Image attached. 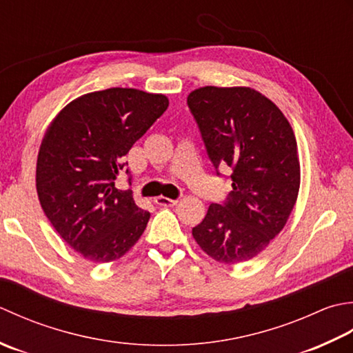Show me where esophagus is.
Listing matches in <instances>:
<instances>
[{
	"instance_id": "esophagus-1",
	"label": "esophagus",
	"mask_w": 353,
	"mask_h": 353,
	"mask_svg": "<svg viewBox=\"0 0 353 353\" xmlns=\"http://www.w3.org/2000/svg\"><path fill=\"white\" fill-rule=\"evenodd\" d=\"M178 203L176 199H170L166 196H157L155 198V204L157 205H163V207H170V205H175Z\"/></svg>"
}]
</instances>
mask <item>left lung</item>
Returning a JSON list of instances; mask_svg holds the SVG:
<instances>
[{
	"mask_svg": "<svg viewBox=\"0 0 353 353\" xmlns=\"http://www.w3.org/2000/svg\"><path fill=\"white\" fill-rule=\"evenodd\" d=\"M187 105L216 175L228 168L233 181L227 199L210 204L192 234L214 261H250L282 232L297 201L296 135L270 99L245 86H204Z\"/></svg>",
	"mask_w": 353,
	"mask_h": 353,
	"instance_id": "left-lung-1",
	"label": "left lung"
}]
</instances>
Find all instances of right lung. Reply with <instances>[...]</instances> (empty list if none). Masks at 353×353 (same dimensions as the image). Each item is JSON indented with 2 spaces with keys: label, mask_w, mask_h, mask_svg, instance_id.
I'll list each match as a JSON object with an SVG mask.
<instances>
[{
  "label": "right lung",
  "mask_w": 353,
  "mask_h": 353,
  "mask_svg": "<svg viewBox=\"0 0 353 353\" xmlns=\"http://www.w3.org/2000/svg\"><path fill=\"white\" fill-rule=\"evenodd\" d=\"M168 106L163 94L108 88L73 100L48 126L36 163L39 203L62 239L88 261L120 259L145 232L150 213L116 179L121 170L129 175L123 157Z\"/></svg>",
  "instance_id": "obj_1"
}]
</instances>
